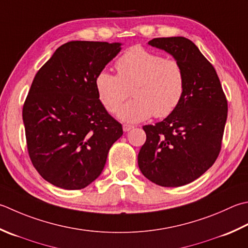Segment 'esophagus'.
Returning <instances> with one entry per match:
<instances>
[{"instance_id": "esophagus-1", "label": "esophagus", "mask_w": 248, "mask_h": 248, "mask_svg": "<svg viewBox=\"0 0 248 248\" xmlns=\"http://www.w3.org/2000/svg\"><path fill=\"white\" fill-rule=\"evenodd\" d=\"M133 128H134L133 125H131V124H124V125H123V129H124V132H128V131L132 130Z\"/></svg>"}]
</instances>
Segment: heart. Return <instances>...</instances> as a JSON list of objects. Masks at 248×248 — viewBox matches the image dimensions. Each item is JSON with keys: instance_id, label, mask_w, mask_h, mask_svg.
I'll use <instances>...</instances> for the list:
<instances>
[{"instance_id": "b5f03b06", "label": "heart", "mask_w": 248, "mask_h": 248, "mask_svg": "<svg viewBox=\"0 0 248 248\" xmlns=\"http://www.w3.org/2000/svg\"><path fill=\"white\" fill-rule=\"evenodd\" d=\"M117 75L106 71L95 76L100 102L109 113H117L133 89L135 99L119 111L125 123H139L153 115L167 117L176 109L185 92V73L175 59H164L143 47L130 48L115 63Z\"/></svg>"}]
</instances>
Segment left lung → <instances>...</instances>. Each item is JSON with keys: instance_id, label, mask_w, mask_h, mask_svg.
I'll list each match as a JSON object with an SVG mask.
<instances>
[{"instance_id": "8db88e82", "label": "left lung", "mask_w": 248, "mask_h": 248, "mask_svg": "<svg viewBox=\"0 0 248 248\" xmlns=\"http://www.w3.org/2000/svg\"><path fill=\"white\" fill-rule=\"evenodd\" d=\"M148 45L167 51L181 63L185 92L172 114L143 127L146 142L139 153V168L159 186H184L205 173L219 155L227 99L214 66L190 40L158 37Z\"/></svg>"}]
</instances>
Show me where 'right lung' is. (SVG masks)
Returning a JSON list of instances; mask_svg holds the SVG:
<instances>
[{
	"instance_id": "1",
	"label": "right lung",
	"mask_w": 248,
	"mask_h": 248,
	"mask_svg": "<svg viewBox=\"0 0 248 248\" xmlns=\"http://www.w3.org/2000/svg\"><path fill=\"white\" fill-rule=\"evenodd\" d=\"M120 50L121 43H65L34 77L22 109L27 146L34 168L53 186L90 185L124 133L94 87L95 76Z\"/></svg>"
}]
</instances>
